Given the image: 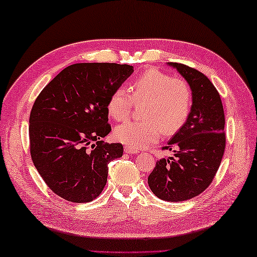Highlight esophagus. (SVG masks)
<instances>
[{
    "label": "esophagus",
    "mask_w": 257,
    "mask_h": 257,
    "mask_svg": "<svg viewBox=\"0 0 257 257\" xmlns=\"http://www.w3.org/2000/svg\"><path fill=\"white\" fill-rule=\"evenodd\" d=\"M124 151L126 152V154H137V152H138L137 150H134V149H132V148H130L127 146L124 148Z\"/></svg>",
    "instance_id": "obj_1"
}]
</instances>
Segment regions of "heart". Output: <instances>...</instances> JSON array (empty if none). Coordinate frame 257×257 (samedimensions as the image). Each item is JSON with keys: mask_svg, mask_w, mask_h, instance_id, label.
Returning <instances> with one entry per match:
<instances>
[{"mask_svg": "<svg viewBox=\"0 0 257 257\" xmlns=\"http://www.w3.org/2000/svg\"><path fill=\"white\" fill-rule=\"evenodd\" d=\"M130 94L117 88L107 102V111L115 120H124L131 115L136 103L145 102L141 115L145 120H128L117 126L114 137L134 150L143 149L159 140L161 132L176 133L185 124L191 111L192 91L185 80L151 69L130 84Z\"/></svg>", "mask_w": 257, "mask_h": 257, "instance_id": "1", "label": "heart"}]
</instances>
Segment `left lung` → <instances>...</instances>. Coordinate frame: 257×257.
Instances as JSON below:
<instances>
[{
  "mask_svg": "<svg viewBox=\"0 0 257 257\" xmlns=\"http://www.w3.org/2000/svg\"><path fill=\"white\" fill-rule=\"evenodd\" d=\"M168 65L190 84L192 107L185 124L164 147L174 149V157L157 161L148 184L159 199L182 202L204 192L218 172L226 148L224 112L218 90L203 73L181 63Z\"/></svg>",
  "mask_w": 257,
  "mask_h": 257,
  "instance_id": "1",
  "label": "left lung"
}]
</instances>
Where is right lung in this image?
<instances>
[{
	"instance_id": "right-lung-1",
	"label": "right lung",
	"mask_w": 257,
	"mask_h": 257,
	"mask_svg": "<svg viewBox=\"0 0 257 257\" xmlns=\"http://www.w3.org/2000/svg\"><path fill=\"white\" fill-rule=\"evenodd\" d=\"M133 72L127 64L76 63L62 70L35 100L31 159L62 199L74 203L96 199L106 185L108 164L123 156L120 143L100 139L111 131L108 99Z\"/></svg>"
}]
</instances>
